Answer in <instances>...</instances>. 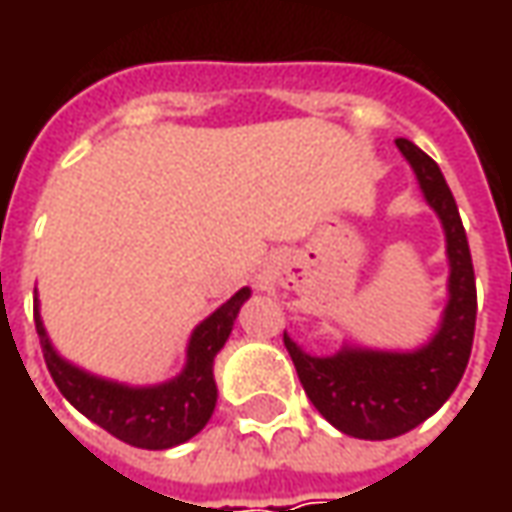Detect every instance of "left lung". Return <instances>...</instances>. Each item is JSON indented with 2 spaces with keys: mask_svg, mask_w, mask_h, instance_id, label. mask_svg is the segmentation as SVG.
Instances as JSON below:
<instances>
[{
  "mask_svg": "<svg viewBox=\"0 0 512 512\" xmlns=\"http://www.w3.org/2000/svg\"><path fill=\"white\" fill-rule=\"evenodd\" d=\"M433 207L447 247V305L436 333L416 350H373L342 344L333 356H313L285 333L307 399L336 430L384 442L419 427L459 387L476 330V276L462 216L439 165L410 139H396Z\"/></svg>",
  "mask_w": 512,
  "mask_h": 512,
  "instance_id": "8db88e82",
  "label": "left lung"
}]
</instances>
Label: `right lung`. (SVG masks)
I'll return each instance as SVG.
<instances>
[{
	"label": "right lung",
	"instance_id": "obj_1",
	"mask_svg": "<svg viewBox=\"0 0 512 512\" xmlns=\"http://www.w3.org/2000/svg\"><path fill=\"white\" fill-rule=\"evenodd\" d=\"M247 299H250V287H242L225 305L216 307L205 322L193 327L182 373L168 382L145 384V387L102 379L59 356L39 316V299L33 305V319L53 382L82 416H88L93 424L105 427L110 436L133 447L168 450L193 439L210 422L219 396L213 379V362L216 353L225 347L233 322Z\"/></svg>",
	"mask_w": 512,
	"mask_h": 512
}]
</instances>
